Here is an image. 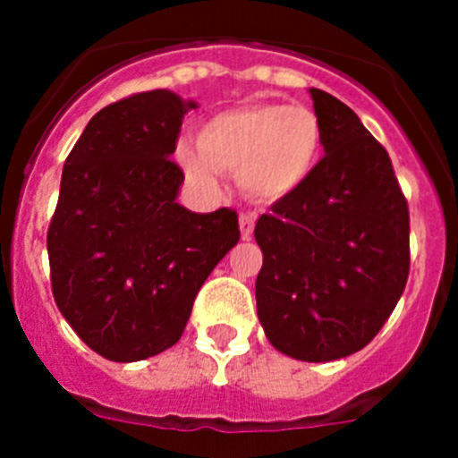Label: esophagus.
<instances>
[{"label":"esophagus","mask_w":458,"mask_h":458,"mask_svg":"<svg viewBox=\"0 0 458 458\" xmlns=\"http://www.w3.org/2000/svg\"><path fill=\"white\" fill-rule=\"evenodd\" d=\"M241 236L248 241V238H252L254 233V222H257V216L254 213H241Z\"/></svg>","instance_id":"esophagus-1"}]
</instances>
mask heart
Returning a JSON list of instances; mask_svg holds the SVG:
<instances>
[{
	"mask_svg": "<svg viewBox=\"0 0 458 458\" xmlns=\"http://www.w3.org/2000/svg\"><path fill=\"white\" fill-rule=\"evenodd\" d=\"M318 151L321 125L310 109L264 103L208 116L197 131V148L181 144L176 160L204 192L220 188V172H238L245 192L277 199L310 176Z\"/></svg>",
	"mask_w": 458,
	"mask_h": 458,
	"instance_id": "b5f03b06",
	"label": "heart"
}]
</instances>
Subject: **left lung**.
I'll use <instances>...</instances> for the list:
<instances>
[{"label":"left lung","mask_w":458,"mask_h":458,"mask_svg":"<svg viewBox=\"0 0 458 458\" xmlns=\"http://www.w3.org/2000/svg\"><path fill=\"white\" fill-rule=\"evenodd\" d=\"M310 93L326 156L259 217L257 311L275 349L330 362L365 349L402 298L411 217L383 144L349 105Z\"/></svg>","instance_id":"obj_1"}]
</instances>
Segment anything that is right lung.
Instances as JSON below:
<instances>
[{"label": "right lung", "instance_id": "obj_1", "mask_svg": "<svg viewBox=\"0 0 458 458\" xmlns=\"http://www.w3.org/2000/svg\"><path fill=\"white\" fill-rule=\"evenodd\" d=\"M188 107L165 89L116 100L64 165L47 226L52 295L89 349L114 362L179 342L201 284L241 238L236 210L176 204L185 174L169 156Z\"/></svg>", "mask_w": 458, "mask_h": 458}]
</instances>
